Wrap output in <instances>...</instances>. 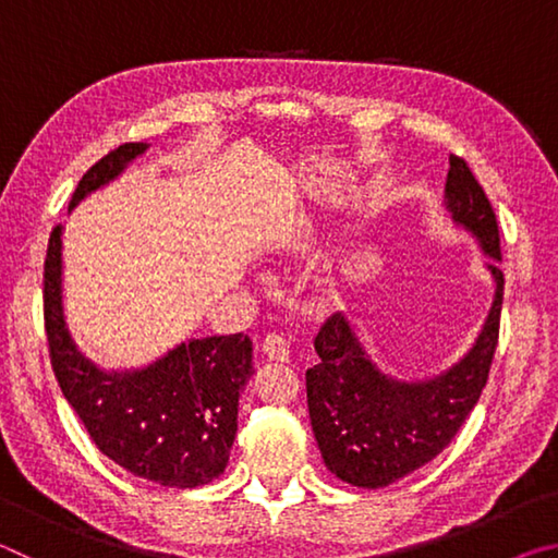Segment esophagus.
I'll return each mask as SVG.
<instances>
[{"label":"esophagus","instance_id":"obj_1","mask_svg":"<svg viewBox=\"0 0 558 558\" xmlns=\"http://www.w3.org/2000/svg\"><path fill=\"white\" fill-rule=\"evenodd\" d=\"M260 349H263V354L270 359V362H288L290 359V347L286 342V337H280V335H266Z\"/></svg>","mask_w":558,"mask_h":558}]
</instances>
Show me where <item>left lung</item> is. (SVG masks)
I'll return each mask as SVG.
<instances>
[{"mask_svg": "<svg viewBox=\"0 0 558 558\" xmlns=\"http://www.w3.org/2000/svg\"><path fill=\"white\" fill-rule=\"evenodd\" d=\"M446 209L475 235L495 278L493 307L460 362L426 381H399L372 362L347 315L329 317L315 337L319 364L305 374L310 421L327 470L354 487L379 489L430 462L450 446L487 384L505 290L499 229L485 189L456 155Z\"/></svg>", "mask_w": 558, "mask_h": 558, "instance_id": "8db88e82", "label": "left lung"}]
</instances>
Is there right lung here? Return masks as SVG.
Returning <instances> with one entry per match:
<instances>
[{"label": "right lung", "instance_id": "add662e5", "mask_svg": "<svg viewBox=\"0 0 558 558\" xmlns=\"http://www.w3.org/2000/svg\"><path fill=\"white\" fill-rule=\"evenodd\" d=\"M145 149V143L120 145L93 165L75 186L71 209ZM61 233L56 226L46 251L44 319L65 401L102 456L135 477L177 489L209 485L229 465L239 396L256 374L253 342L245 335L189 339L143 369H98L65 325Z\"/></svg>", "mask_w": 558, "mask_h": 558}]
</instances>
